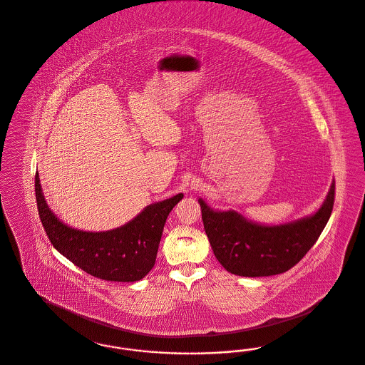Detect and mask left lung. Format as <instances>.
<instances>
[{
    "instance_id": "8db88e82",
    "label": "left lung",
    "mask_w": 365,
    "mask_h": 365,
    "mask_svg": "<svg viewBox=\"0 0 365 365\" xmlns=\"http://www.w3.org/2000/svg\"><path fill=\"white\" fill-rule=\"evenodd\" d=\"M331 183L317 213L299 221L264 227L247 221L236 212H214L200 200L202 221L217 260L239 277H271L298 264L321 236L334 205Z\"/></svg>"
}]
</instances>
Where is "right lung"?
Wrapping results in <instances>:
<instances>
[{"label": "right lung", "mask_w": 365, "mask_h": 365, "mask_svg": "<svg viewBox=\"0 0 365 365\" xmlns=\"http://www.w3.org/2000/svg\"><path fill=\"white\" fill-rule=\"evenodd\" d=\"M38 217L51 244L93 277L109 282H136L155 265L164 224L183 194L147 206L124 227L83 232L67 227L47 206L38 174L35 175Z\"/></svg>", "instance_id": "add662e5"}]
</instances>
